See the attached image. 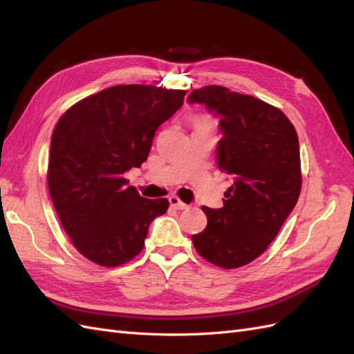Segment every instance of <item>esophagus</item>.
<instances>
[{
    "instance_id": "34e87169",
    "label": "esophagus",
    "mask_w": 354,
    "mask_h": 354,
    "mask_svg": "<svg viewBox=\"0 0 354 354\" xmlns=\"http://www.w3.org/2000/svg\"><path fill=\"white\" fill-rule=\"evenodd\" d=\"M169 205L173 207L174 209H187V203H185L183 201H180L177 196H171L169 198Z\"/></svg>"
}]
</instances>
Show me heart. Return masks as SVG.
I'll list each match as a JSON object with an SVG mask.
<instances>
[{
  "mask_svg": "<svg viewBox=\"0 0 354 354\" xmlns=\"http://www.w3.org/2000/svg\"><path fill=\"white\" fill-rule=\"evenodd\" d=\"M194 124H195V128H198V127H211L212 120H211V116L208 113H201L195 118Z\"/></svg>",
  "mask_w": 354,
  "mask_h": 354,
  "instance_id": "1",
  "label": "heart"
}]
</instances>
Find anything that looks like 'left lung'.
<instances>
[{
  "label": "left lung",
  "mask_w": 354,
  "mask_h": 354,
  "mask_svg": "<svg viewBox=\"0 0 354 354\" xmlns=\"http://www.w3.org/2000/svg\"><path fill=\"white\" fill-rule=\"evenodd\" d=\"M189 102L221 116L217 162L233 181L223 208L202 207L208 224L192 242L203 260L238 269L267 250L295 207L303 183L298 136L281 109L221 85L194 90Z\"/></svg>",
  "instance_id": "1"
}]
</instances>
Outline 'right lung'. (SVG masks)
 Listing matches in <instances>:
<instances>
[{"instance_id": "add662e5", "label": "right lung", "mask_w": 354, "mask_h": 354, "mask_svg": "<svg viewBox=\"0 0 354 354\" xmlns=\"http://www.w3.org/2000/svg\"><path fill=\"white\" fill-rule=\"evenodd\" d=\"M187 90L115 85L80 100L51 136L47 185L72 245L102 267L142 252L149 226L167 212L165 198L146 199L125 173L147 159L158 127L183 104Z\"/></svg>"}]
</instances>
